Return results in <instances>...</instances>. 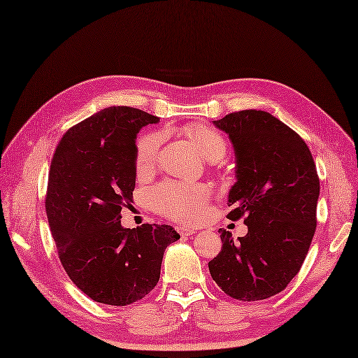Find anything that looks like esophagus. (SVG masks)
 Wrapping results in <instances>:
<instances>
[{"label": "esophagus", "instance_id": "esophagus-1", "mask_svg": "<svg viewBox=\"0 0 358 358\" xmlns=\"http://www.w3.org/2000/svg\"><path fill=\"white\" fill-rule=\"evenodd\" d=\"M177 231H178L181 237H191V235L195 234V231L191 229V227H185V226H178Z\"/></svg>", "mask_w": 358, "mask_h": 358}]
</instances>
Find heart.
Masks as SVG:
<instances>
[{"instance_id": "obj_1", "label": "heart", "mask_w": 358, "mask_h": 358, "mask_svg": "<svg viewBox=\"0 0 358 358\" xmlns=\"http://www.w3.org/2000/svg\"><path fill=\"white\" fill-rule=\"evenodd\" d=\"M185 134L204 158L217 162L226 155L227 141L215 129L206 124H187ZM162 135L152 132L144 135L136 146V172L140 175L149 173L158 163ZM209 199L206 186L196 183H180L166 181L154 187L149 194V203L159 214L181 222H195L201 215L204 204Z\"/></svg>"}]
</instances>
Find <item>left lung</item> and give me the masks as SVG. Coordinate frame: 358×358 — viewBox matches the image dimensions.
Listing matches in <instances>:
<instances>
[{
	"label": "left lung",
	"mask_w": 358,
	"mask_h": 358,
	"mask_svg": "<svg viewBox=\"0 0 358 358\" xmlns=\"http://www.w3.org/2000/svg\"><path fill=\"white\" fill-rule=\"evenodd\" d=\"M235 152L229 220L245 217L248 234L222 231V252L209 262L215 283L232 299L264 300L283 291L308 255L317 226L320 181L301 136L263 110L214 121Z\"/></svg>",
	"instance_id": "8db88e82"
}]
</instances>
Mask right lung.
Listing matches in <instances>:
<instances>
[{
  "instance_id": "add662e5",
  "label": "right lung",
  "mask_w": 358,
  "mask_h": 358,
  "mask_svg": "<svg viewBox=\"0 0 358 358\" xmlns=\"http://www.w3.org/2000/svg\"><path fill=\"white\" fill-rule=\"evenodd\" d=\"M158 121L110 106L71 127L52 158L45 212L59 260L73 285L103 305L146 296L166 248L180 238L167 224L121 226V208L134 201L136 134Z\"/></svg>"
}]
</instances>
